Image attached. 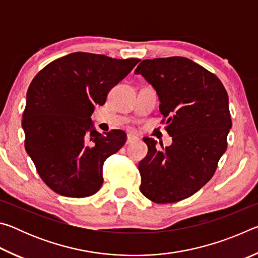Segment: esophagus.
<instances>
[{"label": "esophagus", "instance_id": "obj_1", "mask_svg": "<svg viewBox=\"0 0 258 258\" xmlns=\"http://www.w3.org/2000/svg\"><path fill=\"white\" fill-rule=\"evenodd\" d=\"M138 138L135 137V135L132 134H128L127 135V140H126V145H130V143H133L134 141H137Z\"/></svg>", "mask_w": 258, "mask_h": 258}]
</instances>
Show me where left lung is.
<instances>
[{
    "label": "left lung",
    "mask_w": 258,
    "mask_h": 258,
    "mask_svg": "<svg viewBox=\"0 0 258 258\" xmlns=\"http://www.w3.org/2000/svg\"><path fill=\"white\" fill-rule=\"evenodd\" d=\"M155 87L161 123L173 143L143 138L140 191L156 204L177 203L206 184L228 148L232 126L229 97L215 74L183 56L143 60L135 69Z\"/></svg>",
    "instance_id": "1"
}]
</instances>
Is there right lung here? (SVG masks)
Instances as JSON below:
<instances>
[{
  "instance_id": "obj_1",
  "label": "right lung",
  "mask_w": 258,
  "mask_h": 258,
  "mask_svg": "<svg viewBox=\"0 0 258 258\" xmlns=\"http://www.w3.org/2000/svg\"><path fill=\"white\" fill-rule=\"evenodd\" d=\"M139 61L74 52L34 77L23 113L25 149L52 191L85 198L100 190L104 160L124 146L126 134L97 132L91 115Z\"/></svg>"
}]
</instances>
